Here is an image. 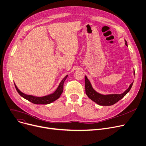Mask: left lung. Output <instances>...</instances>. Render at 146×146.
I'll list each match as a JSON object with an SVG mask.
<instances>
[{"label": "left lung", "instance_id": "1", "mask_svg": "<svg viewBox=\"0 0 146 146\" xmlns=\"http://www.w3.org/2000/svg\"><path fill=\"white\" fill-rule=\"evenodd\" d=\"M125 44L128 46L127 42L125 40ZM133 82L129 86V88L125 90L123 93L121 94H102L97 92L92 86V84L87 76H85V90L86 94L89 97L92 101L98 104L100 106H111L115 103L119 102L122 98L127 94V93L130 90L133 86Z\"/></svg>", "mask_w": 146, "mask_h": 146}]
</instances>
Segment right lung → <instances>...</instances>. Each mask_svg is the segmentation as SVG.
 <instances>
[{
    "mask_svg": "<svg viewBox=\"0 0 146 146\" xmlns=\"http://www.w3.org/2000/svg\"><path fill=\"white\" fill-rule=\"evenodd\" d=\"M68 75H66L63 79L60 82L59 85L58 86L57 89L53 93L50 94H48L46 96H44L42 97H37V96H34L32 95H28L26 94L23 93H22L20 90H19L16 85L15 83V86L16 87V89L18 93L20 94L22 98L24 99L27 100L28 101L31 102L34 104H50L55 100H57L60 98V96H61L62 93H63V84L66 79H67Z\"/></svg>",
    "mask_w": 146,
    "mask_h": 146,
    "instance_id": "obj_1",
    "label": "right lung"
}]
</instances>
